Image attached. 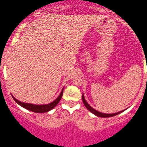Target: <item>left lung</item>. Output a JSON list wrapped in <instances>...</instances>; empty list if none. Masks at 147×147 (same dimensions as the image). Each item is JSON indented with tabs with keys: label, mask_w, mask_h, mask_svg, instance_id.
I'll list each match as a JSON object with an SVG mask.
<instances>
[{
	"label": "left lung",
	"mask_w": 147,
	"mask_h": 147,
	"mask_svg": "<svg viewBox=\"0 0 147 147\" xmlns=\"http://www.w3.org/2000/svg\"><path fill=\"white\" fill-rule=\"evenodd\" d=\"M82 100H83V103H84V106H85V107L87 108V109H88L90 112H92V114H94L95 115H96L97 117H114V116L117 115V114H120L121 112H122V111H119V112L114 113V114H103V113L99 112V111H96V110L94 109L93 108L91 107V106H90V105L87 103V101H86L85 99H84V95H82Z\"/></svg>",
	"instance_id": "1"
}]
</instances>
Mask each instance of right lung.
I'll return each mask as SVG.
<instances>
[{"mask_svg":"<svg viewBox=\"0 0 147 147\" xmlns=\"http://www.w3.org/2000/svg\"><path fill=\"white\" fill-rule=\"evenodd\" d=\"M63 89L62 90L61 93H60V95L57 97V99H55L53 102L49 103V104H45V105H34V104H31V103H22V102L17 100V99H16L13 95H12V97H13V98H14V100H15V101L20 105V106H21L22 107L25 108V109H26L30 110V111H33V112L44 113L52 110V109H54L55 106L58 104L60 100H61L62 96H63Z\"/></svg>","mask_w":147,"mask_h":147,"instance_id":"add662e5","label":"right lung"}]
</instances>
